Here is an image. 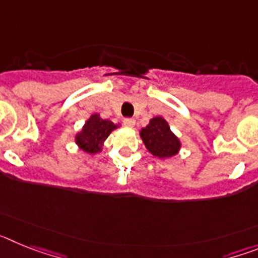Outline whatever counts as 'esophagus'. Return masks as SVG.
<instances>
[{"label": "esophagus", "instance_id": "esophagus-1", "mask_svg": "<svg viewBox=\"0 0 258 258\" xmlns=\"http://www.w3.org/2000/svg\"><path fill=\"white\" fill-rule=\"evenodd\" d=\"M122 124H124L126 127H133L134 124H136V120L132 117H125L124 120H122Z\"/></svg>", "mask_w": 258, "mask_h": 258}]
</instances>
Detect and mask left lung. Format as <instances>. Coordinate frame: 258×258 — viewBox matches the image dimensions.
<instances>
[{
    "instance_id": "left-lung-1",
    "label": "left lung",
    "mask_w": 258,
    "mask_h": 258,
    "mask_svg": "<svg viewBox=\"0 0 258 258\" xmlns=\"http://www.w3.org/2000/svg\"><path fill=\"white\" fill-rule=\"evenodd\" d=\"M145 146L154 156L170 157L178 152L181 143L170 132L168 122L163 117H154L150 124L141 131Z\"/></svg>"
}]
</instances>
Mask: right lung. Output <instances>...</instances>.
I'll return each instance as SVG.
<instances>
[{
	"instance_id": "1",
	"label": "right lung",
	"mask_w": 258,
	"mask_h": 258,
	"mask_svg": "<svg viewBox=\"0 0 258 258\" xmlns=\"http://www.w3.org/2000/svg\"><path fill=\"white\" fill-rule=\"evenodd\" d=\"M117 125L109 120H103L98 113L93 115L84 125L81 133L76 136V143L81 150L88 154H95L101 151L104 140L109 133L116 129Z\"/></svg>"
}]
</instances>
